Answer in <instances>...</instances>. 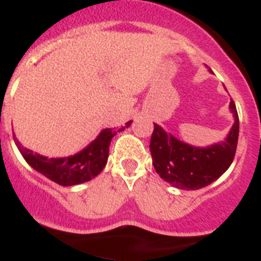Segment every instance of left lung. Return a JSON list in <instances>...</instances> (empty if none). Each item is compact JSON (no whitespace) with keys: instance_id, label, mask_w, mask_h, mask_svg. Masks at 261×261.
I'll return each instance as SVG.
<instances>
[{"instance_id":"8db88e82","label":"left lung","mask_w":261,"mask_h":261,"mask_svg":"<svg viewBox=\"0 0 261 261\" xmlns=\"http://www.w3.org/2000/svg\"><path fill=\"white\" fill-rule=\"evenodd\" d=\"M230 109L234 113L235 123L228 137L206 148L182 143L153 123L149 151L159 176L178 189L197 190L225 173L235 158L239 137V117L232 99Z\"/></svg>"}]
</instances>
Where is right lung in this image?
Returning <instances> with one entry per match:
<instances>
[{
	"mask_svg": "<svg viewBox=\"0 0 261 261\" xmlns=\"http://www.w3.org/2000/svg\"><path fill=\"white\" fill-rule=\"evenodd\" d=\"M131 124V121L122 126L121 128H105L101 131L97 139L89 144L81 152L73 156L60 159H47L46 156L38 155L31 149H27L21 146V143L15 139L18 149L23 155L24 160L33 167L35 171L44 174L47 178L63 187H72V185L83 184L96 177L108 163L109 146L113 137L119 131L124 130Z\"/></svg>",
	"mask_w": 261,
	"mask_h": 261,
	"instance_id": "add662e5",
	"label": "right lung"
}]
</instances>
